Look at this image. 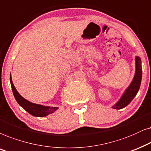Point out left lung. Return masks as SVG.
<instances>
[{
	"label": "left lung",
	"instance_id": "obj_1",
	"mask_svg": "<svg viewBox=\"0 0 151 151\" xmlns=\"http://www.w3.org/2000/svg\"><path fill=\"white\" fill-rule=\"evenodd\" d=\"M142 77V61L140 57L137 56L135 57V74H134V78L132 79L130 86L127 88V89L124 92L123 95L120 98L114 105L112 106V108L116 110L122 109L125 108L129 104L134 96H136L137 93L139 91L140 88Z\"/></svg>",
	"mask_w": 151,
	"mask_h": 151
}]
</instances>
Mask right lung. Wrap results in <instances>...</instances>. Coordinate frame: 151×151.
Listing matches in <instances>:
<instances>
[{
  "label": "right lung",
  "instance_id": "obj_1",
  "mask_svg": "<svg viewBox=\"0 0 151 151\" xmlns=\"http://www.w3.org/2000/svg\"><path fill=\"white\" fill-rule=\"evenodd\" d=\"M10 83H11L12 88L14 96L18 104L32 115L39 116V117H44V116H47L48 114L53 113L59 108L57 107H50V106H45L40 105V104H34L24 99L23 96L18 92L15 86H14L12 80L11 74H10Z\"/></svg>",
  "mask_w": 151,
  "mask_h": 151
}]
</instances>
